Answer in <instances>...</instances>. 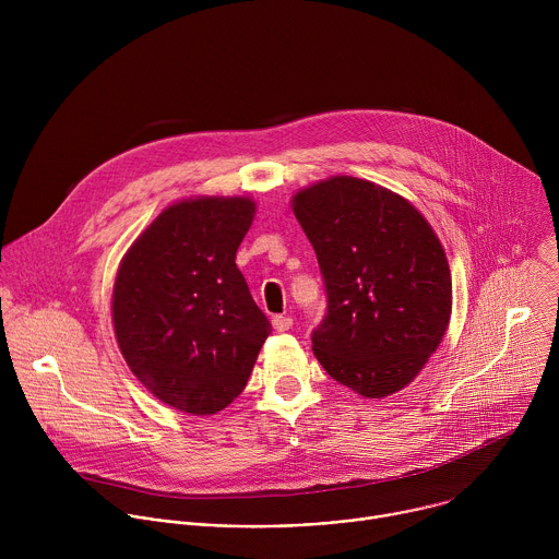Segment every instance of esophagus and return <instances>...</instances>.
<instances>
[{
	"instance_id": "1",
	"label": "esophagus",
	"mask_w": 559,
	"mask_h": 559,
	"mask_svg": "<svg viewBox=\"0 0 559 559\" xmlns=\"http://www.w3.org/2000/svg\"><path fill=\"white\" fill-rule=\"evenodd\" d=\"M272 325H274V330H276V332H287V330H292L294 321H292L289 316L278 313V316H274V318H272Z\"/></svg>"
}]
</instances>
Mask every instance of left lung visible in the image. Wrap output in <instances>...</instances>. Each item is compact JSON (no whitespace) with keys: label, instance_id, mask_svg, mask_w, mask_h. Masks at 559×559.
<instances>
[{"label":"left lung","instance_id":"8db88e82","mask_svg":"<svg viewBox=\"0 0 559 559\" xmlns=\"http://www.w3.org/2000/svg\"><path fill=\"white\" fill-rule=\"evenodd\" d=\"M292 210L328 294L313 356L365 397L401 391L438 349L451 318V272L433 227L401 194L356 177L302 188Z\"/></svg>","mask_w":559,"mask_h":559}]
</instances>
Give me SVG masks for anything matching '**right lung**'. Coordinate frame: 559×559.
Returning <instances> with one entry per match:
<instances>
[{"instance_id":"add662e5","label":"right lung","mask_w":559,"mask_h":559,"mask_svg":"<svg viewBox=\"0 0 559 559\" xmlns=\"http://www.w3.org/2000/svg\"><path fill=\"white\" fill-rule=\"evenodd\" d=\"M257 214L248 197L168 205L126 252L112 289L119 349L158 401L192 416L225 409L272 332L236 267Z\"/></svg>"}]
</instances>
